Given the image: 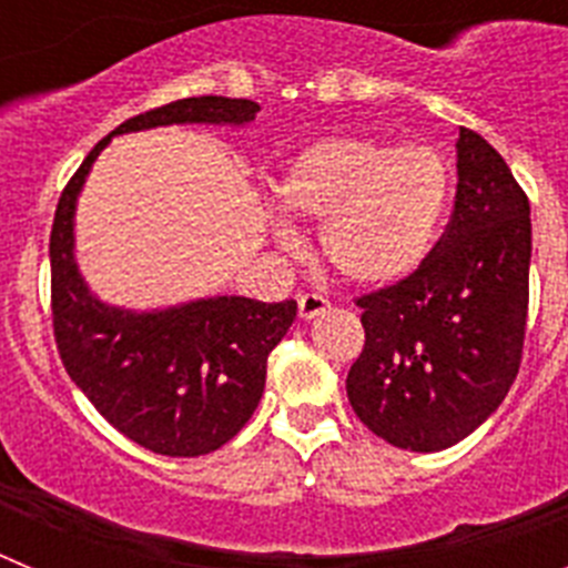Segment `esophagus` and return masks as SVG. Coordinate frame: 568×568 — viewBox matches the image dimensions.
<instances>
[{
  "mask_svg": "<svg viewBox=\"0 0 568 568\" xmlns=\"http://www.w3.org/2000/svg\"><path fill=\"white\" fill-rule=\"evenodd\" d=\"M327 307H329V301L324 298V295H318V293L298 295V315L304 321L315 318V315H321V313H327Z\"/></svg>",
  "mask_w": 568,
  "mask_h": 568,
  "instance_id": "obj_1",
  "label": "esophagus"
}]
</instances>
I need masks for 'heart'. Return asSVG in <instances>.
Instances as JSON below:
<instances>
[{
    "mask_svg": "<svg viewBox=\"0 0 568 568\" xmlns=\"http://www.w3.org/2000/svg\"><path fill=\"white\" fill-rule=\"evenodd\" d=\"M284 210L321 223V253L361 287H386L424 264L449 204V168L424 144L329 135L307 144L278 182ZM281 247H298L287 222H275Z\"/></svg>",
    "mask_w": 568,
    "mask_h": 568,
    "instance_id": "heart-1",
    "label": "heart"
}]
</instances>
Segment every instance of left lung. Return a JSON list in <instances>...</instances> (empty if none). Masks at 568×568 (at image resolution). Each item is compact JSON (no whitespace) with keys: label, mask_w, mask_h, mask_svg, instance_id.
Wrapping results in <instances>:
<instances>
[{"label":"left lung","mask_w":568,"mask_h":568,"mask_svg":"<svg viewBox=\"0 0 568 568\" xmlns=\"http://www.w3.org/2000/svg\"><path fill=\"white\" fill-rule=\"evenodd\" d=\"M446 233L404 281L361 295L355 415L386 444L438 453L475 433L518 375L529 310V199L504 155L460 128Z\"/></svg>","instance_id":"left-lung-1"}]
</instances>
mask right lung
<instances>
[{
  "mask_svg": "<svg viewBox=\"0 0 568 568\" xmlns=\"http://www.w3.org/2000/svg\"><path fill=\"white\" fill-rule=\"evenodd\" d=\"M258 110L250 99L193 97L133 115L90 150L59 199L50 230V307L62 364L108 424L155 455L195 458L241 433L264 393L270 353L293 327L298 304L244 295L150 313L104 304L79 273L77 199L113 135L164 124L239 128Z\"/></svg>",
  "mask_w": 568,
  "mask_h": 568,
  "instance_id": "right-lung-1",
  "label": "right lung"
}]
</instances>
